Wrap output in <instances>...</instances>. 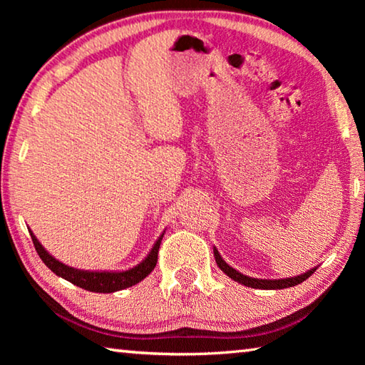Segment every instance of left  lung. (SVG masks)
<instances>
[{"mask_svg":"<svg viewBox=\"0 0 365 365\" xmlns=\"http://www.w3.org/2000/svg\"><path fill=\"white\" fill-rule=\"evenodd\" d=\"M214 257H215V262L220 267L222 272H225V274L230 277L232 280L242 283L245 287H251V288H259V289H282V288H289V287H294L298 285V283H302L306 279H309L316 269H311L306 274L298 275V277H292V279H282V280H259V279H252V277H246L243 274H240L238 270H235L233 267H230L224 259L220 257L219 251L214 248Z\"/></svg>","mask_w":365,"mask_h":365,"instance_id":"obj_1","label":"left lung"}]
</instances>
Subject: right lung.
I'll return each mask as SVG.
<instances>
[{
    "label": "right lung",
    "mask_w": 365,
    "mask_h": 365,
    "mask_svg": "<svg viewBox=\"0 0 365 365\" xmlns=\"http://www.w3.org/2000/svg\"><path fill=\"white\" fill-rule=\"evenodd\" d=\"M30 237H32L34 246L36 252H38L40 259L46 264L48 269H51L54 272V274L63 277V279L73 283V285H77L83 289H88V292L114 293V292H119V289L137 285L138 282H141L145 277L150 275V272L156 267L159 246H160V242H163L164 233L160 235L158 242L154 243L151 252L148 255L145 261L125 272H90V270H78V269L69 267V265L56 261V259L49 255L48 251H45V248L40 245V242L35 238V235L32 232H30Z\"/></svg>",
    "instance_id": "1"
}]
</instances>
